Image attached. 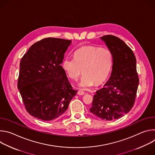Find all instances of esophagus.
Listing matches in <instances>:
<instances>
[{"label":"esophagus","instance_id":"obj_1","mask_svg":"<svg viewBox=\"0 0 155 155\" xmlns=\"http://www.w3.org/2000/svg\"><path fill=\"white\" fill-rule=\"evenodd\" d=\"M78 94L80 95V96H83V95L84 94V92L83 90H78Z\"/></svg>","mask_w":155,"mask_h":155}]
</instances>
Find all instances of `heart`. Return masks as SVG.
I'll return each instance as SVG.
<instances>
[{
	"mask_svg": "<svg viewBox=\"0 0 155 155\" xmlns=\"http://www.w3.org/2000/svg\"><path fill=\"white\" fill-rule=\"evenodd\" d=\"M113 64L112 54L108 50L93 46H84L77 50L74 59L65 58L62 67L68 76L77 80L82 73L78 86L86 89L94 83L98 85L108 77Z\"/></svg>",
	"mask_w": 155,
	"mask_h": 155,
	"instance_id": "1",
	"label": "heart"
}]
</instances>
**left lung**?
<instances>
[{
  "mask_svg": "<svg viewBox=\"0 0 155 155\" xmlns=\"http://www.w3.org/2000/svg\"><path fill=\"white\" fill-rule=\"evenodd\" d=\"M113 57L112 71L108 81L96 91L90 112L106 121L118 119L134 105L139 80L136 59L124 41L112 35L101 37Z\"/></svg>",
  "mask_w": 155,
  "mask_h": 155,
  "instance_id": "1",
  "label": "left lung"
}]
</instances>
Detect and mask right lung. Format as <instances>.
Here are the masks:
<instances>
[{"mask_svg":"<svg viewBox=\"0 0 155 155\" xmlns=\"http://www.w3.org/2000/svg\"><path fill=\"white\" fill-rule=\"evenodd\" d=\"M71 40L48 37L32 45L19 64L18 89L27 112L51 121L68 110L74 90L61 65Z\"/></svg>","mask_w":155,"mask_h":155,"instance_id":"1","label":"right lung"}]
</instances>
